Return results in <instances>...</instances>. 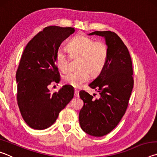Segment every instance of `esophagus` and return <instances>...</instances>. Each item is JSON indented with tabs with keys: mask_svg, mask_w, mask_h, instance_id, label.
I'll return each instance as SVG.
<instances>
[{
	"mask_svg": "<svg viewBox=\"0 0 157 157\" xmlns=\"http://www.w3.org/2000/svg\"><path fill=\"white\" fill-rule=\"evenodd\" d=\"M75 97H79V91L78 89H75Z\"/></svg>",
	"mask_w": 157,
	"mask_h": 157,
	"instance_id": "esophagus-1",
	"label": "esophagus"
}]
</instances>
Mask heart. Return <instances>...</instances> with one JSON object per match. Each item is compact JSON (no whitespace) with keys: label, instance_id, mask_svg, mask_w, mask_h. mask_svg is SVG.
Segmentation results:
<instances>
[{"label":"heart","instance_id":"1","mask_svg":"<svg viewBox=\"0 0 157 157\" xmlns=\"http://www.w3.org/2000/svg\"><path fill=\"white\" fill-rule=\"evenodd\" d=\"M71 57H79L75 71L63 76V81L74 87H79L89 80L90 75L95 77L104 68L108 57V48L103 41H96L82 34H78L66 46ZM55 62L62 72L68 68V57L62 49L56 52Z\"/></svg>","mask_w":157,"mask_h":157}]
</instances>
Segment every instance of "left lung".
<instances>
[{"instance_id": "obj_1", "label": "left lung", "mask_w": 157, "mask_h": 157, "mask_svg": "<svg viewBox=\"0 0 157 157\" xmlns=\"http://www.w3.org/2000/svg\"><path fill=\"white\" fill-rule=\"evenodd\" d=\"M94 34L105 37L108 57L104 68L89 84L91 88L99 92L100 98L95 99L87 92L79 91L84 106L79 111V120L84 132L100 137L112 131L123 118L134 79L131 57L120 37L111 31H95L89 35Z\"/></svg>"}]
</instances>
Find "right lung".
Instances as JSON below:
<instances>
[{"instance_id":"1","label":"right lung","mask_w":157,"mask_h":157,"mask_svg":"<svg viewBox=\"0 0 157 157\" xmlns=\"http://www.w3.org/2000/svg\"><path fill=\"white\" fill-rule=\"evenodd\" d=\"M73 28L48 26L25 46L16 74L17 103L23 120L34 129H44L56 121L59 113L73 99L74 89L64 85L51 94L48 86L59 83L60 75L55 62L63 41Z\"/></svg>"}]
</instances>
